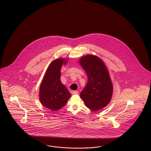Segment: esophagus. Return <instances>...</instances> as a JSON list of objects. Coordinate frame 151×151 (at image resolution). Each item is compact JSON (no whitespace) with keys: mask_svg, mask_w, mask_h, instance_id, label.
I'll use <instances>...</instances> for the list:
<instances>
[{"mask_svg":"<svg viewBox=\"0 0 151 151\" xmlns=\"http://www.w3.org/2000/svg\"><path fill=\"white\" fill-rule=\"evenodd\" d=\"M78 92L77 91H72V94L73 95H78Z\"/></svg>","mask_w":151,"mask_h":151,"instance_id":"34e87169","label":"esophagus"}]
</instances>
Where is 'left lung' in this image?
<instances>
[{
  "label": "left lung",
  "instance_id": "obj_1",
  "mask_svg": "<svg viewBox=\"0 0 151 151\" xmlns=\"http://www.w3.org/2000/svg\"><path fill=\"white\" fill-rule=\"evenodd\" d=\"M79 64L87 75V83L80 97L87 108L97 111L105 107L111 101L113 85L105 64L96 55L88 54L79 60Z\"/></svg>",
  "mask_w": 151,
  "mask_h": 151
}]
</instances>
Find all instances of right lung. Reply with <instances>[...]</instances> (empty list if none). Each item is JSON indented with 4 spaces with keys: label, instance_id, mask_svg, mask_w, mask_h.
Here are the masks:
<instances>
[{
    "label": "right lung",
    "instance_id": "1",
    "mask_svg": "<svg viewBox=\"0 0 151 151\" xmlns=\"http://www.w3.org/2000/svg\"><path fill=\"white\" fill-rule=\"evenodd\" d=\"M68 60L59 58L49 65L42 80L39 90L41 104L51 111L60 110L66 105L71 97L66 87L61 82V69Z\"/></svg>",
    "mask_w": 151,
    "mask_h": 151
}]
</instances>
